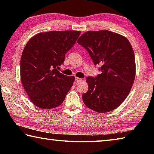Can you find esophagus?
<instances>
[{
  "instance_id": "obj_1",
  "label": "esophagus",
  "mask_w": 154,
  "mask_h": 154,
  "mask_svg": "<svg viewBox=\"0 0 154 154\" xmlns=\"http://www.w3.org/2000/svg\"><path fill=\"white\" fill-rule=\"evenodd\" d=\"M82 81H83V79H82V78H79V77L75 78V82H76L77 83L81 82H82Z\"/></svg>"
}]
</instances>
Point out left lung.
<instances>
[{
  "label": "left lung",
  "instance_id": "obj_1",
  "mask_svg": "<svg viewBox=\"0 0 154 154\" xmlns=\"http://www.w3.org/2000/svg\"><path fill=\"white\" fill-rule=\"evenodd\" d=\"M77 43L101 67L96 77H88V90L82 95L85 106L98 113L118 108L131 90L136 75L133 49L124 36L103 30L87 31Z\"/></svg>",
  "mask_w": 154,
  "mask_h": 154
}]
</instances>
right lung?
<instances>
[{"instance_id": "obj_1", "label": "right lung", "mask_w": 154, "mask_h": 154, "mask_svg": "<svg viewBox=\"0 0 154 154\" xmlns=\"http://www.w3.org/2000/svg\"><path fill=\"white\" fill-rule=\"evenodd\" d=\"M78 30L40 32L28 41L20 60V79L30 100L37 107L51 109L63 103L74 76L58 71L65 54L76 43Z\"/></svg>"}]
</instances>
